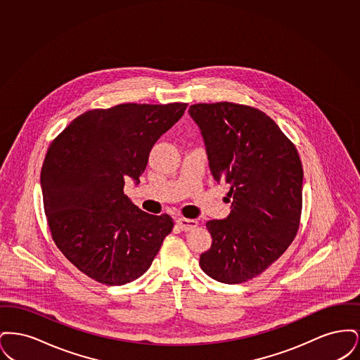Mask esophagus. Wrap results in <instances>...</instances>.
Segmentation results:
<instances>
[{"label": "esophagus", "mask_w": 360, "mask_h": 360, "mask_svg": "<svg viewBox=\"0 0 360 360\" xmlns=\"http://www.w3.org/2000/svg\"><path fill=\"white\" fill-rule=\"evenodd\" d=\"M197 220L193 219H185V217H178L176 219V225L182 229V231H191L197 226Z\"/></svg>", "instance_id": "obj_1"}]
</instances>
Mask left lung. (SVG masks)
Masks as SVG:
<instances>
[{
	"label": "left lung",
	"instance_id": "left-lung-1",
	"mask_svg": "<svg viewBox=\"0 0 360 360\" xmlns=\"http://www.w3.org/2000/svg\"><path fill=\"white\" fill-rule=\"evenodd\" d=\"M188 113L201 129L212 175L229 185L232 202L226 219L206 223L212 247L200 266L219 282L243 283L269 269L298 232L302 163L290 139L257 108L194 103Z\"/></svg>",
	"mask_w": 360,
	"mask_h": 360
}]
</instances>
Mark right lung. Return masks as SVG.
<instances>
[{
    "mask_svg": "<svg viewBox=\"0 0 360 360\" xmlns=\"http://www.w3.org/2000/svg\"><path fill=\"white\" fill-rule=\"evenodd\" d=\"M188 103H120L87 110L52 140L40 184L52 240L89 278L109 286L144 274L174 221L143 212L124 194L139 184L156 140Z\"/></svg>",
    "mask_w": 360,
    "mask_h": 360,
    "instance_id": "add662e5",
    "label": "right lung"
}]
</instances>
